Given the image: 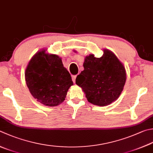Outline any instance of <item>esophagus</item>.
Wrapping results in <instances>:
<instances>
[{
	"instance_id": "obj_1",
	"label": "esophagus",
	"mask_w": 153,
	"mask_h": 153,
	"mask_svg": "<svg viewBox=\"0 0 153 153\" xmlns=\"http://www.w3.org/2000/svg\"><path fill=\"white\" fill-rule=\"evenodd\" d=\"M76 75H73L72 76V80H73V81L74 83H75L76 81Z\"/></svg>"
}]
</instances>
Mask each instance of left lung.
I'll list each match as a JSON object with an SVG mask.
<instances>
[{"mask_svg":"<svg viewBox=\"0 0 153 153\" xmlns=\"http://www.w3.org/2000/svg\"><path fill=\"white\" fill-rule=\"evenodd\" d=\"M83 67L76 84L82 88L89 102L106 106L119 98L126 76L125 67L114 53L104 50L100 58L90 54L85 58Z\"/></svg>","mask_w":153,"mask_h":153,"instance_id":"8db88e82","label":"left lung"}]
</instances>
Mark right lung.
Listing matches in <instances>:
<instances>
[{"label":"right lung","instance_id":"obj_1","mask_svg":"<svg viewBox=\"0 0 153 153\" xmlns=\"http://www.w3.org/2000/svg\"><path fill=\"white\" fill-rule=\"evenodd\" d=\"M26 83L34 99L46 106H54L65 100L73 85L62 60L45 51L37 53L30 60L25 72Z\"/></svg>","mask_w":153,"mask_h":153}]
</instances>
